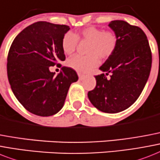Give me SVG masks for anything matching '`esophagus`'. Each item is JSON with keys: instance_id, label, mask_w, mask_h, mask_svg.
Segmentation results:
<instances>
[{"instance_id": "obj_1", "label": "esophagus", "mask_w": 160, "mask_h": 160, "mask_svg": "<svg viewBox=\"0 0 160 160\" xmlns=\"http://www.w3.org/2000/svg\"><path fill=\"white\" fill-rule=\"evenodd\" d=\"M78 76H79V79H80V80H82L83 79H84V76H83V75H81V74H80V73L78 74Z\"/></svg>"}]
</instances>
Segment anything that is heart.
<instances>
[{
  "label": "heart",
  "mask_w": 160,
  "mask_h": 160,
  "mask_svg": "<svg viewBox=\"0 0 160 160\" xmlns=\"http://www.w3.org/2000/svg\"><path fill=\"white\" fill-rule=\"evenodd\" d=\"M78 39L89 42L86 57L75 56L68 60L67 64L71 68L80 73H87L97 67L98 58L107 59L112 55L117 48L118 38L111 31H103L94 26H89L73 34L67 33L63 36L62 48L67 55H71L76 51Z\"/></svg>",
  "instance_id": "obj_1"
}]
</instances>
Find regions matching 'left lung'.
Here are the masks:
<instances>
[{
	"instance_id": "8db88e82",
	"label": "left lung",
	"mask_w": 160,
	"mask_h": 160,
	"mask_svg": "<svg viewBox=\"0 0 160 160\" xmlns=\"http://www.w3.org/2000/svg\"><path fill=\"white\" fill-rule=\"evenodd\" d=\"M118 38L111 57L99 67L103 73L95 76V88L89 91L92 104L103 112L117 113L132 106L141 95L151 70L152 55L147 37L137 26L124 20L108 24Z\"/></svg>"
}]
</instances>
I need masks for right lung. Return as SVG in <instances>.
Here are the masks:
<instances>
[{
  "label": "right lung",
  "mask_w": 160,
  "mask_h": 160,
  "mask_svg": "<svg viewBox=\"0 0 160 160\" xmlns=\"http://www.w3.org/2000/svg\"><path fill=\"white\" fill-rule=\"evenodd\" d=\"M69 26L36 22L13 41L7 58V76L13 93L25 109L41 117L62 109L71 84L78 80L73 69L63 67L56 76L50 67L65 61L62 38Z\"/></svg>",
  "instance_id": "add662e5"
}]
</instances>
